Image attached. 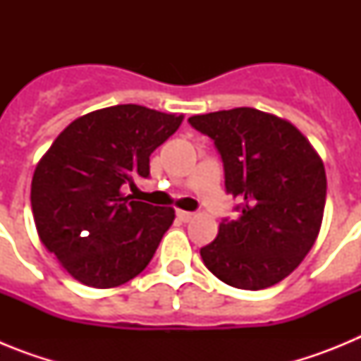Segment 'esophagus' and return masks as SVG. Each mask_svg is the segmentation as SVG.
Returning <instances> with one entry per match:
<instances>
[{"mask_svg": "<svg viewBox=\"0 0 361 361\" xmlns=\"http://www.w3.org/2000/svg\"><path fill=\"white\" fill-rule=\"evenodd\" d=\"M193 215H195V213L183 212V209H178V212H177V219L180 220V222H190V220L193 219Z\"/></svg>", "mask_w": 361, "mask_h": 361, "instance_id": "esophagus-1", "label": "esophagus"}]
</instances>
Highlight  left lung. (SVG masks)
I'll return each instance as SVG.
<instances>
[{
    "label": "left lung",
    "instance_id": "obj_1",
    "mask_svg": "<svg viewBox=\"0 0 361 361\" xmlns=\"http://www.w3.org/2000/svg\"><path fill=\"white\" fill-rule=\"evenodd\" d=\"M224 164L226 191L240 204L224 219L204 266L224 283L258 291L279 283L304 260L322 226L327 178L318 153L288 121L255 108L193 116Z\"/></svg>",
    "mask_w": 361,
    "mask_h": 361
}]
</instances>
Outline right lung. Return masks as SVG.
Returning a JSON list of instances; mask_svg holds the SVG:
<instances>
[{"instance_id": "obj_1", "label": "right lung", "mask_w": 361, "mask_h": 361, "mask_svg": "<svg viewBox=\"0 0 361 361\" xmlns=\"http://www.w3.org/2000/svg\"><path fill=\"white\" fill-rule=\"evenodd\" d=\"M180 123L183 116L117 104L70 123L44 153L32 178V213L44 247L73 279L117 288L148 266L175 212L121 188L149 177V155Z\"/></svg>"}]
</instances>
